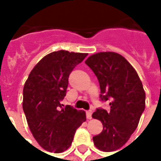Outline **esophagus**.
I'll return each instance as SVG.
<instances>
[{
  "mask_svg": "<svg viewBox=\"0 0 161 161\" xmlns=\"http://www.w3.org/2000/svg\"><path fill=\"white\" fill-rule=\"evenodd\" d=\"M92 111L91 110H88L87 112H86V116H87L88 119H91L92 118Z\"/></svg>",
  "mask_w": 161,
  "mask_h": 161,
  "instance_id": "34e87169",
  "label": "esophagus"
}]
</instances>
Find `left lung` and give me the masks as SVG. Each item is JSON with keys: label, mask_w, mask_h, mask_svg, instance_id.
<instances>
[{"label": "left lung", "mask_w": 161, "mask_h": 161, "mask_svg": "<svg viewBox=\"0 0 161 161\" xmlns=\"http://www.w3.org/2000/svg\"><path fill=\"white\" fill-rule=\"evenodd\" d=\"M85 64L97 77L100 100L109 103L108 111L98 108L92 114L103 126L93 142L102 151H115L128 142L145 109L146 94L142 81L131 64L118 53H96L89 57Z\"/></svg>", "instance_id": "8db88e82"}]
</instances>
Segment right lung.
<instances>
[{"label": "right lung", "instance_id": "right-lung-1", "mask_svg": "<svg viewBox=\"0 0 161 161\" xmlns=\"http://www.w3.org/2000/svg\"><path fill=\"white\" fill-rule=\"evenodd\" d=\"M87 53L58 51L49 53L30 72L23 89V110L33 137L45 150L62 153L70 147L76 130L86 121L61 101L66 95L70 72Z\"/></svg>", "mask_w": 161, "mask_h": 161}]
</instances>
